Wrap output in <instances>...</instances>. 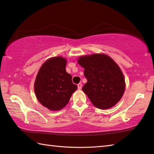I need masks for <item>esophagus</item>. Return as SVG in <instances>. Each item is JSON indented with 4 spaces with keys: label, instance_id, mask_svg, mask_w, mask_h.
I'll list each match as a JSON object with an SVG mask.
<instances>
[{
    "label": "esophagus",
    "instance_id": "obj_1",
    "mask_svg": "<svg viewBox=\"0 0 154 154\" xmlns=\"http://www.w3.org/2000/svg\"><path fill=\"white\" fill-rule=\"evenodd\" d=\"M77 87H78V89H81L82 88V83H79V84L77 85Z\"/></svg>",
    "mask_w": 154,
    "mask_h": 154
}]
</instances>
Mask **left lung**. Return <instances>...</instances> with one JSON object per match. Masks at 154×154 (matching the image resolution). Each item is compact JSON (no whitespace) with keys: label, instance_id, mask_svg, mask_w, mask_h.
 <instances>
[{"label":"left lung","instance_id":"8db88e82","mask_svg":"<svg viewBox=\"0 0 154 154\" xmlns=\"http://www.w3.org/2000/svg\"><path fill=\"white\" fill-rule=\"evenodd\" d=\"M84 68L88 80L82 90L100 109H108L119 102L125 89L124 75L119 65L108 55L82 56L77 60Z\"/></svg>","mask_w":154,"mask_h":154}]
</instances>
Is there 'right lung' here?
<instances>
[{
    "instance_id": "1",
    "label": "right lung",
    "mask_w": 154,
    "mask_h": 154,
    "mask_svg": "<svg viewBox=\"0 0 154 154\" xmlns=\"http://www.w3.org/2000/svg\"><path fill=\"white\" fill-rule=\"evenodd\" d=\"M66 60L61 57L47 60L39 70L34 83L35 96L50 110H60L68 104L77 89L66 71Z\"/></svg>"
}]
</instances>
